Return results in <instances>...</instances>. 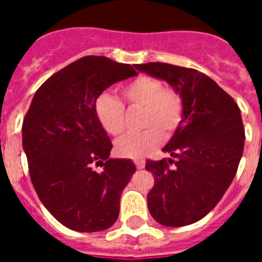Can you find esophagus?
Wrapping results in <instances>:
<instances>
[{
	"mask_svg": "<svg viewBox=\"0 0 262 262\" xmlns=\"http://www.w3.org/2000/svg\"><path fill=\"white\" fill-rule=\"evenodd\" d=\"M134 163H135L136 168H138V169H143V168H144V165H145V161L143 159L134 160Z\"/></svg>",
	"mask_w": 262,
	"mask_h": 262,
	"instance_id": "obj_1",
	"label": "esophagus"
}]
</instances>
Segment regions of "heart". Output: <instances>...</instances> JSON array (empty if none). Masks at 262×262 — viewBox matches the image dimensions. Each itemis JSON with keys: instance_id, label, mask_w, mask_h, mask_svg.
Wrapping results in <instances>:
<instances>
[{"instance_id": "heart-1", "label": "heart", "mask_w": 262, "mask_h": 262, "mask_svg": "<svg viewBox=\"0 0 262 262\" xmlns=\"http://www.w3.org/2000/svg\"><path fill=\"white\" fill-rule=\"evenodd\" d=\"M128 107L143 108L138 134L120 138L115 143L117 155L127 159L145 156L181 126L185 115L184 97L174 89L164 88L163 81L152 76H139L120 90ZM99 124L111 136L124 131V107L117 97L102 93L94 102Z\"/></svg>"}]
</instances>
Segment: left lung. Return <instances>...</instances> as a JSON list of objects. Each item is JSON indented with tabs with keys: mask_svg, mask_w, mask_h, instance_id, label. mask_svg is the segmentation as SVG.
Segmentation results:
<instances>
[{
	"mask_svg": "<svg viewBox=\"0 0 262 262\" xmlns=\"http://www.w3.org/2000/svg\"><path fill=\"white\" fill-rule=\"evenodd\" d=\"M135 68L166 81L184 97L181 126L163 148L170 159L147 160L155 177L148 193L157 223L182 227L209 214L232 182L244 151L245 133L237 103L202 72L166 62Z\"/></svg>",
	"mask_w": 262,
	"mask_h": 262,
	"instance_id": "left-lung-1",
	"label": "left lung"
}]
</instances>
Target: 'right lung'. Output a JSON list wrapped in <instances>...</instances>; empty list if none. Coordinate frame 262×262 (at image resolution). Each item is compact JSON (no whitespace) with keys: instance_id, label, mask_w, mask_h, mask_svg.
I'll return each instance as SVG.
<instances>
[{"instance_id":"1","label":"right lung","mask_w":262,"mask_h":262,"mask_svg":"<svg viewBox=\"0 0 262 262\" xmlns=\"http://www.w3.org/2000/svg\"><path fill=\"white\" fill-rule=\"evenodd\" d=\"M136 75L129 64L81 57L36 90L23 119L22 144L34 189L71 230L97 232L117 222L120 194L136 168L131 160L108 157L113 144L94 102L108 86Z\"/></svg>"}]
</instances>
